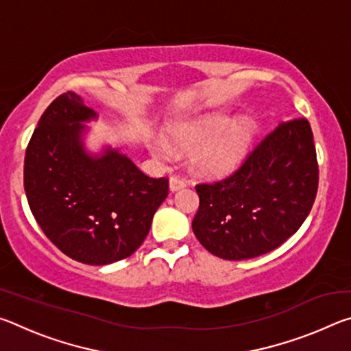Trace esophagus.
Masks as SVG:
<instances>
[{"instance_id": "esophagus-1", "label": "esophagus", "mask_w": 351, "mask_h": 351, "mask_svg": "<svg viewBox=\"0 0 351 351\" xmlns=\"http://www.w3.org/2000/svg\"><path fill=\"white\" fill-rule=\"evenodd\" d=\"M169 186H170V190L171 192H176V190H181L187 186V182L181 180V178L178 176H171L170 181H169Z\"/></svg>"}]
</instances>
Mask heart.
I'll return each instance as SVG.
<instances>
[{
	"label": "heart",
	"mask_w": 351,
	"mask_h": 351,
	"mask_svg": "<svg viewBox=\"0 0 351 351\" xmlns=\"http://www.w3.org/2000/svg\"><path fill=\"white\" fill-rule=\"evenodd\" d=\"M255 136L257 123L251 117L232 123L229 117L215 116L204 121L180 122L169 128V138L176 148L193 150L192 167L204 176H223L239 169L251 152ZM171 145L158 136L147 139L152 154L161 161H170L175 156Z\"/></svg>",
	"instance_id": "heart-1"
}]
</instances>
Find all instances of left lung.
Returning <instances> with one entry per match:
<instances>
[{"instance_id":"8db88e82","label":"left lung","mask_w":351,"mask_h":351,"mask_svg":"<svg viewBox=\"0 0 351 351\" xmlns=\"http://www.w3.org/2000/svg\"><path fill=\"white\" fill-rule=\"evenodd\" d=\"M319 165L306 119L282 122L223 181L198 184L193 234L210 254L246 260L297 232L317 193Z\"/></svg>"}]
</instances>
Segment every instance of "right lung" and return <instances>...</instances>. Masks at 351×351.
Wrapping results in <instances>:
<instances>
[{
	"mask_svg": "<svg viewBox=\"0 0 351 351\" xmlns=\"http://www.w3.org/2000/svg\"><path fill=\"white\" fill-rule=\"evenodd\" d=\"M93 119L97 112L73 91L47 106L26 148L25 190L47 239L73 260L100 266L144 243L169 180L147 176L111 147L88 153L83 123Z\"/></svg>",
	"mask_w": 351,
	"mask_h": 351,
	"instance_id": "1",
	"label": "right lung"
}]
</instances>
